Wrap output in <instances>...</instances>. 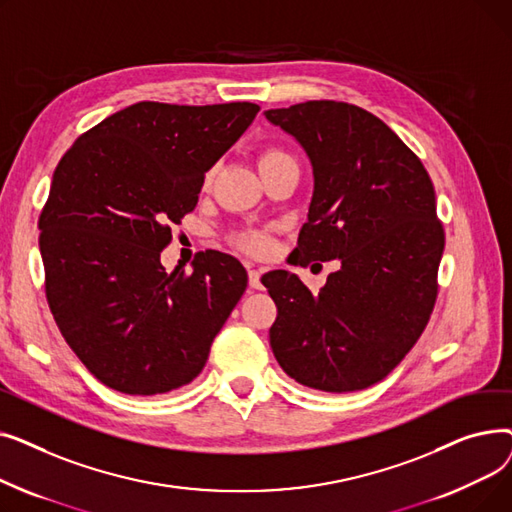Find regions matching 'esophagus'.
Segmentation results:
<instances>
[{"label":"esophagus","instance_id":"obj_1","mask_svg":"<svg viewBox=\"0 0 512 512\" xmlns=\"http://www.w3.org/2000/svg\"><path fill=\"white\" fill-rule=\"evenodd\" d=\"M249 286L253 290H261L263 284H261V274L257 270H249Z\"/></svg>","mask_w":512,"mask_h":512}]
</instances>
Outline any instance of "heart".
Instances as JSON below:
<instances>
[{
	"mask_svg": "<svg viewBox=\"0 0 512 512\" xmlns=\"http://www.w3.org/2000/svg\"><path fill=\"white\" fill-rule=\"evenodd\" d=\"M282 159H290V155L284 153L282 149L267 147V149H263V151L259 153V170H263V168H267V166H272V164H276V161H282ZM209 180H211V174H207L205 184H209ZM236 242H238V247H240L242 251L253 253V255H261V253H265L267 249H270V238H267V236L261 234V232L242 234V236H238Z\"/></svg>",
	"mask_w": 512,
	"mask_h": 512,
	"instance_id": "heart-1",
	"label": "heart"
}]
</instances>
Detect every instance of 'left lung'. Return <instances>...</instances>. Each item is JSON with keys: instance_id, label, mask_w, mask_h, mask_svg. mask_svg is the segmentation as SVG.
<instances>
[{"instance_id": "1", "label": "left lung", "mask_w": 512, "mask_h": 512, "mask_svg": "<svg viewBox=\"0 0 512 512\" xmlns=\"http://www.w3.org/2000/svg\"><path fill=\"white\" fill-rule=\"evenodd\" d=\"M265 118L292 134L313 166L297 263L340 261L317 294L286 270L261 278L278 307L274 357L315 390L369 388L405 359L436 305L444 228L432 178L363 107L321 99Z\"/></svg>"}]
</instances>
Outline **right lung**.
Segmentation results:
<instances>
[{
  "mask_svg": "<svg viewBox=\"0 0 512 512\" xmlns=\"http://www.w3.org/2000/svg\"><path fill=\"white\" fill-rule=\"evenodd\" d=\"M259 112L249 101H141L64 153L39 218L45 294L83 365L107 388L151 396L193 382L247 288L238 259L205 251L193 274L159 255L197 207L205 172Z\"/></svg>",
  "mask_w": 512,
  "mask_h": 512,
  "instance_id": "add662e5",
  "label": "right lung"
}]
</instances>
